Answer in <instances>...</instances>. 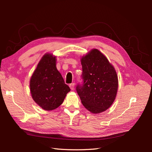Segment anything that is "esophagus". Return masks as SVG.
Returning <instances> with one entry per match:
<instances>
[{"instance_id":"esophagus-1","label":"esophagus","mask_w":152,"mask_h":152,"mask_svg":"<svg viewBox=\"0 0 152 152\" xmlns=\"http://www.w3.org/2000/svg\"><path fill=\"white\" fill-rule=\"evenodd\" d=\"M69 87H70V88L72 90H73V89H74V87H75V84H74V83L70 84V85H69Z\"/></svg>"}]
</instances>
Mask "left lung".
Returning a JSON list of instances; mask_svg holds the SVG:
<instances>
[{"label": "left lung", "instance_id": "8db88e82", "mask_svg": "<svg viewBox=\"0 0 152 152\" xmlns=\"http://www.w3.org/2000/svg\"><path fill=\"white\" fill-rule=\"evenodd\" d=\"M83 84L77 92L84 107L92 113L106 111L114 102L118 80L115 69L104 55L93 49L80 59Z\"/></svg>", "mask_w": 152, "mask_h": 152}]
</instances>
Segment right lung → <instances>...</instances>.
I'll return each instance as SVG.
<instances>
[{"mask_svg": "<svg viewBox=\"0 0 152 152\" xmlns=\"http://www.w3.org/2000/svg\"><path fill=\"white\" fill-rule=\"evenodd\" d=\"M31 97L40 108L50 111L60 106L70 89L56 68V56L45 53L30 80Z\"/></svg>", "mask_w": 152, "mask_h": 152, "instance_id": "1", "label": "right lung"}]
</instances>
